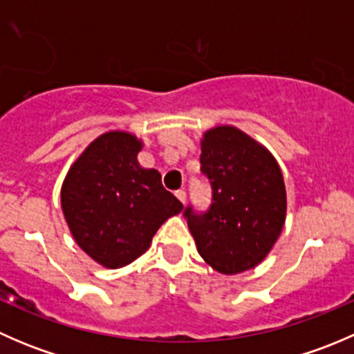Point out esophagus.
<instances>
[{
  "mask_svg": "<svg viewBox=\"0 0 354 354\" xmlns=\"http://www.w3.org/2000/svg\"><path fill=\"white\" fill-rule=\"evenodd\" d=\"M174 195H176V198L180 200L181 203H185V202H187V192H185V190H178L176 194H174Z\"/></svg>",
  "mask_w": 354,
  "mask_h": 354,
  "instance_id": "34e87169",
  "label": "esophagus"
}]
</instances>
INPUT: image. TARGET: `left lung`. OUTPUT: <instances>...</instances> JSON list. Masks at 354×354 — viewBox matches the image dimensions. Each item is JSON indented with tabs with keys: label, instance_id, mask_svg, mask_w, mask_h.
Here are the masks:
<instances>
[{
	"label": "left lung",
	"instance_id": "8db88e82",
	"mask_svg": "<svg viewBox=\"0 0 354 354\" xmlns=\"http://www.w3.org/2000/svg\"><path fill=\"white\" fill-rule=\"evenodd\" d=\"M200 169L212 188L205 212L188 205L183 216L203 260L221 274L259 266L283 231L286 188L279 164L238 128L203 133Z\"/></svg>",
	"mask_w": 354,
	"mask_h": 354
}]
</instances>
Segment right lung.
<instances>
[{"label": "right lung", "mask_w": 354, "mask_h": 354, "mask_svg": "<svg viewBox=\"0 0 354 354\" xmlns=\"http://www.w3.org/2000/svg\"><path fill=\"white\" fill-rule=\"evenodd\" d=\"M142 142L127 131L95 138L73 162L62 187V209L77 245L108 269L128 266L151 246L160 224L183 203L144 169Z\"/></svg>", "instance_id": "add662e5"}]
</instances>
